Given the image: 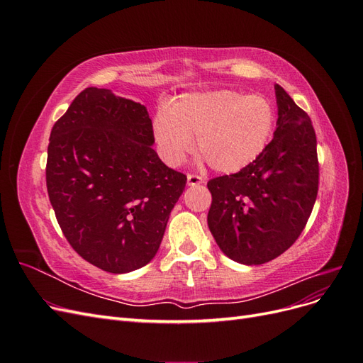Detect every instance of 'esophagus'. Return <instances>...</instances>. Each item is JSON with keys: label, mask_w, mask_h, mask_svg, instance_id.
Listing matches in <instances>:
<instances>
[{"label": "esophagus", "mask_w": 363, "mask_h": 363, "mask_svg": "<svg viewBox=\"0 0 363 363\" xmlns=\"http://www.w3.org/2000/svg\"><path fill=\"white\" fill-rule=\"evenodd\" d=\"M204 180H203V177H200V175H196V174H188V184L189 186H199V184H201Z\"/></svg>", "instance_id": "1"}]
</instances>
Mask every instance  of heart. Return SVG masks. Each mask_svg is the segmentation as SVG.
I'll list each match as a JSON object with an SVG mask.
<instances>
[{"label":"heart","mask_w":363,"mask_h":363,"mask_svg":"<svg viewBox=\"0 0 363 363\" xmlns=\"http://www.w3.org/2000/svg\"><path fill=\"white\" fill-rule=\"evenodd\" d=\"M276 115L263 95L233 91L186 94L159 111L152 131L162 159L179 167L195 148L211 168L232 174L247 168L267 148Z\"/></svg>","instance_id":"obj_1"}]
</instances>
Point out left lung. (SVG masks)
Wrapping results in <instances>:
<instances>
[{
	"instance_id": "8db88e82",
	"label": "left lung",
	"mask_w": 363,
	"mask_h": 363,
	"mask_svg": "<svg viewBox=\"0 0 363 363\" xmlns=\"http://www.w3.org/2000/svg\"><path fill=\"white\" fill-rule=\"evenodd\" d=\"M274 87L279 118L272 140L247 168L207 183L211 233L227 257L244 265L286 251L301 235L318 194L312 121L281 86Z\"/></svg>"
}]
</instances>
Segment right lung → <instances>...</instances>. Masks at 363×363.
Wrapping results in <instances>:
<instances>
[{"label": "right lung", "instance_id": "right-lung-1", "mask_svg": "<svg viewBox=\"0 0 363 363\" xmlns=\"http://www.w3.org/2000/svg\"><path fill=\"white\" fill-rule=\"evenodd\" d=\"M147 107L86 87L50 135L47 189L71 247L113 274L156 256L186 175L152 150Z\"/></svg>", "mask_w": 363, "mask_h": 363}]
</instances>
